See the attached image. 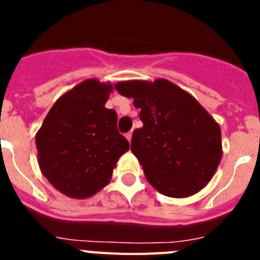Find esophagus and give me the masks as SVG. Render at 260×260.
<instances>
[{
	"label": "esophagus",
	"mask_w": 260,
	"mask_h": 260,
	"mask_svg": "<svg viewBox=\"0 0 260 260\" xmlns=\"http://www.w3.org/2000/svg\"><path fill=\"white\" fill-rule=\"evenodd\" d=\"M132 137H133V132H128L127 134H126V139H127L128 142H132Z\"/></svg>",
	"instance_id": "34e87169"
}]
</instances>
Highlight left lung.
<instances>
[{"instance_id": "8db88e82", "label": "left lung", "mask_w": 260, "mask_h": 260, "mask_svg": "<svg viewBox=\"0 0 260 260\" xmlns=\"http://www.w3.org/2000/svg\"><path fill=\"white\" fill-rule=\"evenodd\" d=\"M114 88L134 99L143 122L132 152L147 181L172 198H185L210 182L221 160V130L190 93L167 79L128 80Z\"/></svg>"}]
</instances>
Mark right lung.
<instances>
[{"instance_id":"right-lung-1","label":"right lung","mask_w":260,"mask_h":260,"mask_svg":"<svg viewBox=\"0 0 260 260\" xmlns=\"http://www.w3.org/2000/svg\"><path fill=\"white\" fill-rule=\"evenodd\" d=\"M112 84L87 79L54 103L36 134L41 173L70 198L84 199L110 181L127 139L107 109Z\"/></svg>"}]
</instances>
